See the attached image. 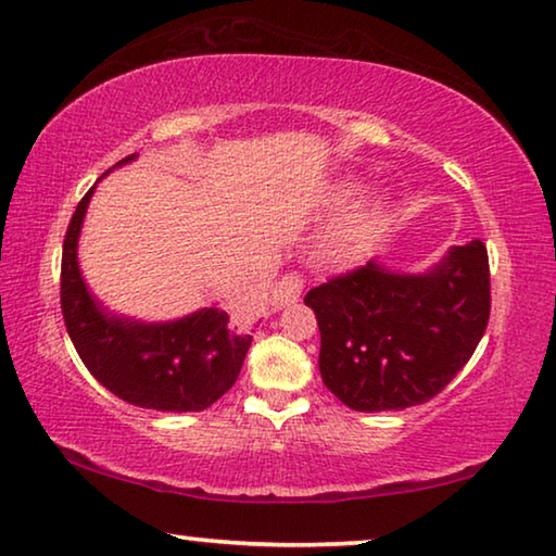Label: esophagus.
I'll use <instances>...</instances> for the list:
<instances>
[{
	"label": "esophagus",
	"mask_w": 556,
	"mask_h": 556,
	"mask_svg": "<svg viewBox=\"0 0 556 556\" xmlns=\"http://www.w3.org/2000/svg\"><path fill=\"white\" fill-rule=\"evenodd\" d=\"M304 289V279L300 275H287L277 281L275 292H271V304L281 309V306H289L294 302H300Z\"/></svg>",
	"instance_id": "obj_1"
}]
</instances>
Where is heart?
Listing matches in <instances>:
<instances>
[{
    "instance_id": "heart-1",
    "label": "heart",
    "mask_w": 556,
    "mask_h": 556,
    "mask_svg": "<svg viewBox=\"0 0 556 556\" xmlns=\"http://www.w3.org/2000/svg\"><path fill=\"white\" fill-rule=\"evenodd\" d=\"M359 192L357 181H342L331 189V204H344ZM384 219V202L379 197L364 199L362 204L329 227L317 244V256L331 269H352L362 262L364 252L375 239Z\"/></svg>"
}]
</instances>
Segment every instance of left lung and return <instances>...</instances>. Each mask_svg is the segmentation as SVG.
Returning a JSON list of instances; mask_svg holds the SVG:
<instances>
[{"mask_svg":"<svg viewBox=\"0 0 556 556\" xmlns=\"http://www.w3.org/2000/svg\"><path fill=\"white\" fill-rule=\"evenodd\" d=\"M321 334L319 371L354 412L429 402L475 354L490 321L482 239L452 247L425 271L367 267L306 292Z\"/></svg>","mask_w":556,"mask_h":556,"instance_id":"1","label":"left lung"}]
</instances>
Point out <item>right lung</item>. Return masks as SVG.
Masks as SVG:
<instances>
[{"instance_id": "right-lung-1", "label": "right lung", "mask_w": 556, "mask_h": 556, "mask_svg": "<svg viewBox=\"0 0 556 556\" xmlns=\"http://www.w3.org/2000/svg\"><path fill=\"white\" fill-rule=\"evenodd\" d=\"M135 160L137 154L124 156L112 169ZM97 185L77 204L62 252V314L74 350L99 384L135 407H212L237 382L254 329L231 319L217 304L167 321H144L106 309L79 267V237Z\"/></svg>"}]
</instances>
